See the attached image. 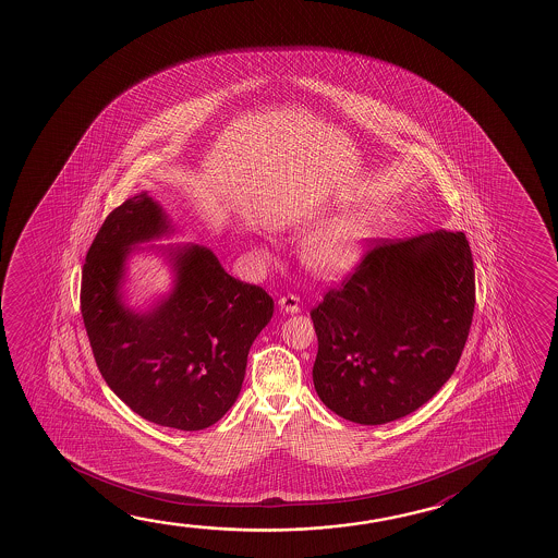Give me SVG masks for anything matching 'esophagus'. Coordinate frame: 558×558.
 Instances as JSON below:
<instances>
[{"label": "esophagus", "mask_w": 558, "mask_h": 558, "mask_svg": "<svg viewBox=\"0 0 558 558\" xmlns=\"http://www.w3.org/2000/svg\"><path fill=\"white\" fill-rule=\"evenodd\" d=\"M278 305H280V310L290 313V315H295V313H300L301 311L300 298L293 295V293H288V295L280 298Z\"/></svg>", "instance_id": "obj_1"}]
</instances>
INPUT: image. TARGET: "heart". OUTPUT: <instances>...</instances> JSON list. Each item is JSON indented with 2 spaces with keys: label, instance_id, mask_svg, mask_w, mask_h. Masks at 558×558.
<instances>
[{
  "label": "heart",
  "instance_id": "1",
  "mask_svg": "<svg viewBox=\"0 0 558 558\" xmlns=\"http://www.w3.org/2000/svg\"><path fill=\"white\" fill-rule=\"evenodd\" d=\"M369 238V220L361 213H343L313 233L305 248V263L323 278H338L352 270Z\"/></svg>",
  "mask_w": 558,
  "mask_h": 558
}]
</instances>
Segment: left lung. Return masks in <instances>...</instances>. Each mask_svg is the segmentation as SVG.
Masks as SVG:
<instances>
[{
	"instance_id": "8db88e82",
	"label": "left lung",
	"mask_w": 558,
	"mask_h": 558,
	"mask_svg": "<svg viewBox=\"0 0 558 558\" xmlns=\"http://www.w3.org/2000/svg\"><path fill=\"white\" fill-rule=\"evenodd\" d=\"M371 245L311 311L313 383L336 415L383 425L415 412L452 377L472 326L475 272L462 232Z\"/></svg>"
}]
</instances>
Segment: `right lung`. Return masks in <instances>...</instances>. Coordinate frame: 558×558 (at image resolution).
Wrapping results in <instances>:
<instances>
[{
  "instance_id": "add662e5",
  "label": "right lung",
  "mask_w": 558,
  "mask_h": 558,
  "mask_svg": "<svg viewBox=\"0 0 558 558\" xmlns=\"http://www.w3.org/2000/svg\"><path fill=\"white\" fill-rule=\"evenodd\" d=\"M172 232L146 193L113 208L86 253L81 313L106 385L133 412L162 427L201 430L240 396L251 343L275 301L228 275L210 248H170L173 290L155 310L121 301L131 247Z\"/></svg>"
}]
</instances>
